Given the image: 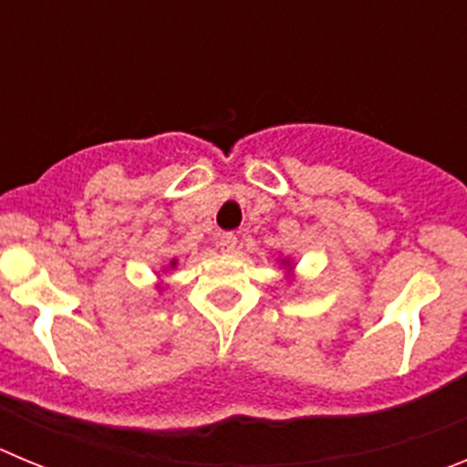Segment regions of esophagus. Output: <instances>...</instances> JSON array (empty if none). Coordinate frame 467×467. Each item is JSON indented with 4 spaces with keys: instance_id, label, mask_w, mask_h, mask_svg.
<instances>
[{
    "instance_id": "esophagus-1",
    "label": "esophagus",
    "mask_w": 467,
    "mask_h": 467,
    "mask_svg": "<svg viewBox=\"0 0 467 467\" xmlns=\"http://www.w3.org/2000/svg\"><path fill=\"white\" fill-rule=\"evenodd\" d=\"M217 245H220L222 253H234V250H236V245H238L236 234H231V231H226V234H222L220 243H217Z\"/></svg>"
}]
</instances>
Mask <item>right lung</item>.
<instances>
[{
	"label": "right lung",
	"mask_w": 467,
	"mask_h": 467,
	"mask_svg": "<svg viewBox=\"0 0 467 467\" xmlns=\"http://www.w3.org/2000/svg\"><path fill=\"white\" fill-rule=\"evenodd\" d=\"M172 266H175V262H172Z\"/></svg>",
	"instance_id": "add662e5"
}]
</instances>
